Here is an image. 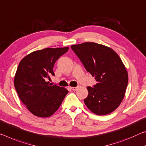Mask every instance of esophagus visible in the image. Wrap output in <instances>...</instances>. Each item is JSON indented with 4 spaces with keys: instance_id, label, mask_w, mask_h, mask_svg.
I'll list each match as a JSON object with an SVG mask.
<instances>
[{
    "instance_id": "34e87169",
    "label": "esophagus",
    "mask_w": 146,
    "mask_h": 146,
    "mask_svg": "<svg viewBox=\"0 0 146 146\" xmlns=\"http://www.w3.org/2000/svg\"><path fill=\"white\" fill-rule=\"evenodd\" d=\"M78 87H71V89L72 90H74V91H75V90H76L78 89Z\"/></svg>"
}]
</instances>
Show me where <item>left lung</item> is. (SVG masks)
I'll return each mask as SVG.
<instances>
[{"label":"left lung","mask_w":146,"mask_h":146,"mask_svg":"<svg viewBox=\"0 0 146 146\" xmlns=\"http://www.w3.org/2000/svg\"><path fill=\"white\" fill-rule=\"evenodd\" d=\"M71 48L97 82L93 87H87L86 106L97 115L113 112L122 102L128 83L127 71L120 57L111 48L96 42L74 44Z\"/></svg>","instance_id":"obj_1"}]
</instances>
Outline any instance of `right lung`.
I'll return each mask as SVG.
<instances>
[{"mask_svg": "<svg viewBox=\"0 0 146 146\" xmlns=\"http://www.w3.org/2000/svg\"><path fill=\"white\" fill-rule=\"evenodd\" d=\"M68 47L46 48L26 56L17 69L14 85L19 97L33 115L46 118L60 107L68 91L65 88L49 84L55 76L53 67Z\"/></svg>", "mask_w": 146, "mask_h": 146, "instance_id": "1", "label": "right lung"}]
</instances>
